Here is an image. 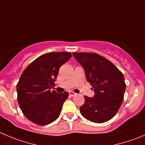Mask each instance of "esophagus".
I'll return each mask as SVG.
<instances>
[{
  "label": "esophagus",
  "mask_w": 145,
  "mask_h": 145,
  "mask_svg": "<svg viewBox=\"0 0 145 145\" xmlns=\"http://www.w3.org/2000/svg\"><path fill=\"white\" fill-rule=\"evenodd\" d=\"M69 94L70 97H74V96L76 95V93H74V91H69Z\"/></svg>",
  "instance_id": "esophagus-1"
}]
</instances>
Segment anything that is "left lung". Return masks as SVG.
<instances>
[{
	"label": "left lung",
	"instance_id": "1",
	"mask_svg": "<svg viewBox=\"0 0 145 145\" xmlns=\"http://www.w3.org/2000/svg\"><path fill=\"white\" fill-rule=\"evenodd\" d=\"M83 66L88 82L92 86L94 97L84 96L80 107L82 115L95 123H104L113 118L120 109L126 89L122 73L110 61L95 53H73Z\"/></svg>",
	"mask_w": 145,
	"mask_h": 145
}]
</instances>
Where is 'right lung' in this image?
<instances>
[{
  "label": "right lung",
  "mask_w": 145,
  "mask_h": 145,
  "mask_svg": "<svg viewBox=\"0 0 145 145\" xmlns=\"http://www.w3.org/2000/svg\"><path fill=\"white\" fill-rule=\"evenodd\" d=\"M70 52L43 54L27 66L17 84V99L25 117L38 125H46L60 115L69 93L51 91L61 66L71 57Z\"/></svg>",
  "instance_id": "right-lung-1"
}]
</instances>
